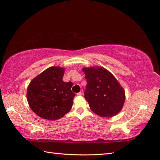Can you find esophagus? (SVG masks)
Listing matches in <instances>:
<instances>
[{"label": "esophagus", "mask_w": 160, "mask_h": 160, "mask_svg": "<svg viewBox=\"0 0 160 160\" xmlns=\"http://www.w3.org/2000/svg\"><path fill=\"white\" fill-rule=\"evenodd\" d=\"M83 91L81 89V90L80 91V92H79V93H77V95H79V96H81V95H83Z\"/></svg>", "instance_id": "esophagus-1"}]
</instances>
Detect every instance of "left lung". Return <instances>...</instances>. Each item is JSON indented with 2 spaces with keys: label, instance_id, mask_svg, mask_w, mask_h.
I'll use <instances>...</instances> for the list:
<instances>
[{
  "label": "left lung",
  "instance_id": "obj_1",
  "mask_svg": "<svg viewBox=\"0 0 160 160\" xmlns=\"http://www.w3.org/2000/svg\"><path fill=\"white\" fill-rule=\"evenodd\" d=\"M87 80L85 99L90 109L102 118H111L122 111L125 100V90L114 75L103 67L82 68Z\"/></svg>",
  "mask_w": 160,
  "mask_h": 160
}]
</instances>
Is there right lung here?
<instances>
[{
	"label": "right lung",
	"mask_w": 160,
	"mask_h": 160,
	"mask_svg": "<svg viewBox=\"0 0 160 160\" xmlns=\"http://www.w3.org/2000/svg\"><path fill=\"white\" fill-rule=\"evenodd\" d=\"M65 69L53 66L32 79L27 91V99L32 111L40 118L54 121L69 113L75 94L72 83L62 81Z\"/></svg>",
	"instance_id": "obj_1"
}]
</instances>
